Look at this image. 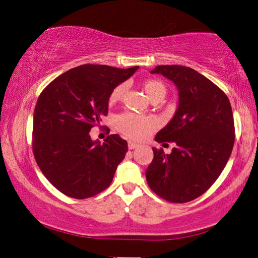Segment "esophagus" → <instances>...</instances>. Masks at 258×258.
Segmentation results:
<instances>
[{"label": "esophagus", "instance_id": "1", "mask_svg": "<svg viewBox=\"0 0 258 258\" xmlns=\"http://www.w3.org/2000/svg\"><path fill=\"white\" fill-rule=\"evenodd\" d=\"M139 146V144H137V143H135V142H128V147H129V150H134V148H137Z\"/></svg>", "mask_w": 258, "mask_h": 258}]
</instances>
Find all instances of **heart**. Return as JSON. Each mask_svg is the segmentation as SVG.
<instances>
[{"label":"heart","instance_id":"b5f03b06","mask_svg":"<svg viewBox=\"0 0 258 258\" xmlns=\"http://www.w3.org/2000/svg\"><path fill=\"white\" fill-rule=\"evenodd\" d=\"M144 92L151 101H161L165 96L166 87L159 79H147L143 84ZM125 86L121 84L112 90L108 97V102L115 103L123 96ZM115 125L119 132L125 136L134 139H142L148 133L156 128V121L154 117L146 115H137L133 113H123L116 117Z\"/></svg>","mask_w":258,"mask_h":258}]
</instances>
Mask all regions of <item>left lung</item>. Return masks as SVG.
Returning a JSON list of instances; mask_svg holds the SVG:
<instances>
[{
  "mask_svg": "<svg viewBox=\"0 0 258 258\" xmlns=\"http://www.w3.org/2000/svg\"><path fill=\"white\" fill-rule=\"evenodd\" d=\"M151 72L173 81L179 90V106L155 137L156 142L174 143L175 147L171 154L153 147L147 183L170 203L190 202L209 190L231 155V104L222 89L191 68L157 66Z\"/></svg>",
  "mask_w": 258,
  "mask_h": 258,
  "instance_id": "1",
  "label": "left lung"
}]
</instances>
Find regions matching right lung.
<instances>
[{
	"label": "right lung",
	"mask_w": 258,
	"mask_h": 258,
	"mask_svg": "<svg viewBox=\"0 0 258 258\" xmlns=\"http://www.w3.org/2000/svg\"><path fill=\"white\" fill-rule=\"evenodd\" d=\"M137 69L83 64L60 75L40 93L34 112V156L46 179L64 195L85 200L111 184L128 144L119 135H110L103 144L93 142L89 132L107 115L112 90Z\"/></svg>",
	"instance_id": "add662e5"
}]
</instances>
